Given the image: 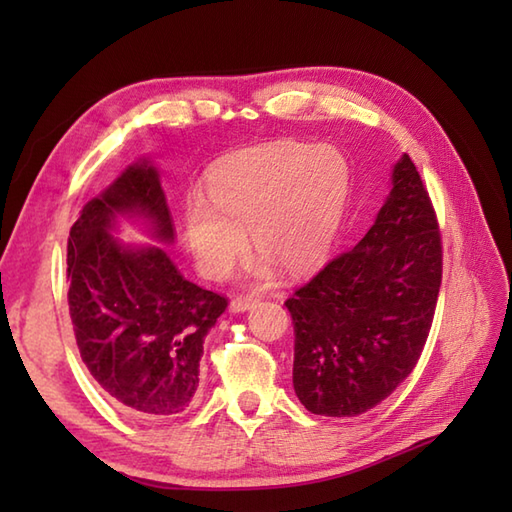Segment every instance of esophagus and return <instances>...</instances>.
I'll return each instance as SVG.
<instances>
[{
    "label": "esophagus",
    "instance_id": "esophagus-1",
    "mask_svg": "<svg viewBox=\"0 0 512 512\" xmlns=\"http://www.w3.org/2000/svg\"><path fill=\"white\" fill-rule=\"evenodd\" d=\"M257 303H259V299L253 295H239L231 301V312H246L250 308H255Z\"/></svg>",
    "mask_w": 512,
    "mask_h": 512
}]
</instances>
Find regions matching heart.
<instances>
[{"label": "heart", "mask_w": 512, "mask_h": 512, "mask_svg": "<svg viewBox=\"0 0 512 512\" xmlns=\"http://www.w3.org/2000/svg\"><path fill=\"white\" fill-rule=\"evenodd\" d=\"M352 193V169L332 145L270 143L220 162L206 193L184 202V239L200 273L228 279L248 253V231L266 257L257 275L277 262L292 273L317 266L339 233Z\"/></svg>", "instance_id": "obj_1"}]
</instances>
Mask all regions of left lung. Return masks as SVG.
I'll use <instances>...</instances> for the list:
<instances>
[{"instance_id": "8db88e82", "label": "left lung", "mask_w": 512, "mask_h": 512, "mask_svg": "<svg viewBox=\"0 0 512 512\" xmlns=\"http://www.w3.org/2000/svg\"><path fill=\"white\" fill-rule=\"evenodd\" d=\"M440 284L436 213L416 165L402 154L365 237L286 301L301 405L350 418L383 402L418 363Z\"/></svg>"}]
</instances>
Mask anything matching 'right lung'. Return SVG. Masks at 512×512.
<instances>
[{"instance_id":"obj_1","label":"right lung","mask_w":512,"mask_h":512,"mask_svg":"<svg viewBox=\"0 0 512 512\" xmlns=\"http://www.w3.org/2000/svg\"><path fill=\"white\" fill-rule=\"evenodd\" d=\"M121 219L173 242L160 173L132 162L83 206L68 237V303L76 345L96 383L136 418L176 416L200 383L204 339L226 299L180 275L165 248L125 245Z\"/></svg>"}]
</instances>
